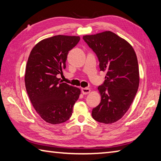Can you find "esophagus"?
<instances>
[{"label": "esophagus", "instance_id": "1", "mask_svg": "<svg viewBox=\"0 0 161 161\" xmlns=\"http://www.w3.org/2000/svg\"><path fill=\"white\" fill-rule=\"evenodd\" d=\"M90 92H91V89L89 88H87V87H86V88L81 89V92H82V93L84 95L88 94V93H90Z\"/></svg>", "mask_w": 161, "mask_h": 161}]
</instances>
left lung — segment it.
I'll return each mask as SVG.
<instances>
[{
	"label": "left lung",
	"instance_id": "1",
	"mask_svg": "<svg viewBox=\"0 0 161 161\" xmlns=\"http://www.w3.org/2000/svg\"><path fill=\"white\" fill-rule=\"evenodd\" d=\"M97 55L101 71H106L104 83L98 87L101 103L93 108L95 120L111 124L129 110L139 84L138 60L126 40L110 31L83 36Z\"/></svg>",
	"mask_w": 161,
	"mask_h": 161
}]
</instances>
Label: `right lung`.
Returning a JSON list of instances; mask_svg holds the SVG:
<instances>
[{
	"mask_svg": "<svg viewBox=\"0 0 161 161\" xmlns=\"http://www.w3.org/2000/svg\"><path fill=\"white\" fill-rule=\"evenodd\" d=\"M80 37L57 35L35 45L26 66V89L34 109L43 120L60 124L68 120L81 91L57 77L66 68L69 51Z\"/></svg>",
	"mask_w": 161,
	"mask_h": 161,
	"instance_id": "1",
	"label": "right lung"
}]
</instances>
